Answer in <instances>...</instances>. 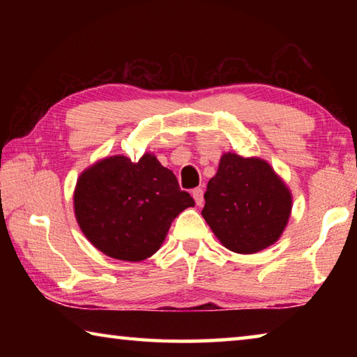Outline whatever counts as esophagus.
<instances>
[{"mask_svg":"<svg viewBox=\"0 0 357 357\" xmlns=\"http://www.w3.org/2000/svg\"><path fill=\"white\" fill-rule=\"evenodd\" d=\"M192 197H193V200H195V203L198 204V206H202V204H203V189H200V187L193 189L192 190Z\"/></svg>","mask_w":357,"mask_h":357,"instance_id":"1","label":"esophagus"}]
</instances>
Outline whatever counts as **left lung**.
I'll use <instances>...</instances> for the list:
<instances>
[{"label":"left lung","mask_w":357,"mask_h":357,"mask_svg":"<svg viewBox=\"0 0 357 357\" xmlns=\"http://www.w3.org/2000/svg\"><path fill=\"white\" fill-rule=\"evenodd\" d=\"M202 215L228 250L250 255L273 245L291 215L293 197L264 159L222 154Z\"/></svg>","instance_id":"1"}]
</instances>
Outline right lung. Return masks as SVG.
Here are the masks:
<instances>
[{"label":"right lung","mask_w":357,"mask_h":357,"mask_svg":"<svg viewBox=\"0 0 357 357\" xmlns=\"http://www.w3.org/2000/svg\"><path fill=\"white\" fill-rule=\"evenodd\" d=\"M195 204L151 153L132 162L112 155L77 179L74 213L96 249L121 261H142L160 249L172 222Z\"/></svg>","instance_id":"obj_1"}]
</instances>
